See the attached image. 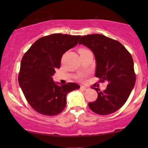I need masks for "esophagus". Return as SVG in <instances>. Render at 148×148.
Listing matches in <instances>:
<instances>
[{"label": "esophagus", "instance_id": "34e87169", "mask_svg": "<svg viewBox=\"0 0 148 148\" xmlns=\"http://www.w3.org/2000/svg\"><path fill=\"white\" fill-rule=\"evenodd\" d=\"M80 89L82 90H84V91H86V90H88V87H86V86H82L80 87Z\"/></svg>", "mask_w": 148, "mask_h": 148}]
</instances>
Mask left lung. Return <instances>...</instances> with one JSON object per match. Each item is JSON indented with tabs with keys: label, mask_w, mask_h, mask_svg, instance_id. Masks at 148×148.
Returning <instances> with one entry per match:
<instances>
[{
	"label": "left lung",
	"mask_w": 148,
	"mask_h": 148,
	"mask_svg": "<svg viewBox=\"0 0 148 148\" xmlns=\"http://www.w3.org/2000/svg\"><path fill=\"white\" fill-rule=\"evenodd\" d=\"M79 44L93 52L96 60L95 75L100 82L108 84L103 92L92 88L96 90L98 98L89 102V107L101 115L116 112L126 102L136 81L131 54L119 41L101 34L82 36Z\"/></svg>",
	"instance_id": "left-lung-1"
}]
</instances>
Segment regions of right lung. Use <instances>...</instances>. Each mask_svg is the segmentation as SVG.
Masks as SVG:
<instances>
[{
    "instance_id": "1",
    "label": "right lung",
    "mask_w": 148,
    "mask_h": 148,
    "mask_svg": "<svg viewBox=\"0 0 148 148\" xmlns=\"http://www.w3.org/2000/svg\"><path fill=\"white\" fill-rule=\"evenodd\" d=\"M80 38L62 34L44 36L36 40L22 58L19 84L28 103L40 114H59L65 108L68 93L80 88L75 83L59 86L52 79L63 54L76 46Z\"/></svg>"
}]
</instances>
